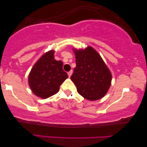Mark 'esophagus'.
I'll use <instances>...</instances> for the list:
<instances>
[{"instance_id": "esophagus-1", "label": "esophagus", "mask_w": 147, "mask_h": 147, "mask_svg": "<svg viewBox=\"0 0 147 147\" xmlns=\"http://www.w3.org/2000/svg\"><path fill=\"white\" fill-rule=\"evenodd\" d=\"M72 73H73V71H72V70H71V71L68 72L67 74H68V76H69V78L71 77V76L72 75Z\"/></svg>"}]
</instances>
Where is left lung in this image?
<instances>
[{"mask_svg": "<svg viewBox=\"0 0 147 147\" xmlns=\"http://www.w3.org/2000/svg\"><path fill=\"white\" fill-rule=\"evenodd\" d=\"M76 67L71 80L77 91L90 101L101 99L107 93L112 82V74L99 53L91 46L85 49L73 48Z\"/></svg>", "mask_w": 147, "mask_h": 147, "instance_id": "left-lung-1", "label": "left lung"}]
</instances>
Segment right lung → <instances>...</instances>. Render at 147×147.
Segmentation results:
<instances>
[{"mask_svg": "<svg viewBox=\"0 0 147 147\" xmlns=\"http://www.w3.org/2000/svg\"><path fill=\"white\" fill-rule=\"evenodd\" d=\"M54 50L46 52L34 64L28 77L33 93L46 99L57 93L59 86L68 78L63 70V62L54 58Z\"/></svg>", "mask_w": 147, "mask_h": 147, "instance_id": "right-lung-1", "label": "right lung"}]
</instances>
